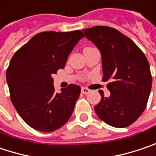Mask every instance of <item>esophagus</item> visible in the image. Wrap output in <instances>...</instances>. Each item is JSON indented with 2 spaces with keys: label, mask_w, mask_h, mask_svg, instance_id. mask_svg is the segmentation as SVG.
<instances>
[{
  "label": "esophagus",
  "mask_w": 156,
  "mask_h": 156,
  "mask_svg": "<svg viewBox=\"0 0 156 156\" xmlns=\"http://www.w3.org/2000/svg\"><path fill=\"white\" fill-rule=\"evenodd\" d=\"M81 92H82V94H87L90 93V90H89L88 88H87V87H82Z\"/></svg>",
  "instance_id": "1"
}]
</instances>
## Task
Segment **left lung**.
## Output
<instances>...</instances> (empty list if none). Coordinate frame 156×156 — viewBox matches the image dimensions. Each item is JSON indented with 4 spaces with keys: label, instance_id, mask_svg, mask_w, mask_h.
Wrapping results in <instances>:
<instances>
[{
    "label": "left lung",
    "instance_id": "1",
    "mask_svg": "<svg viewBox=\"0 0 156 156\" xmlns=\"http://www.w3.org/2000/svg\"><path fill=\"white\" fill-rule=\"evenodd\" d=\"M101 55L103 78L110 95L101 94L94 110L101 120L116 128L127 127L143 113L152 87L150 66L146 55L134 42L108 26L83 30Z\"/></svg>",
    "mask_w": 156,
    "mask_h": 156
}]
</instances>
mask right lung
I'll return each mask as SVG.
<instances>
[{"label": "right lung", "mask_w": 156, "mask_h": 156, "mask_svg": "<svg viewBox=\"0 0 156 156\" xmlns=\"http://www.w3.org/2000/svg\"><path fill=\"white\" fill-rule=\"evenodd\" d=\"M79 30L36 34L15 53L6 72L10 99L16 110L32 128L54 132L69 119L81 88L70 84L55 92L52 76L63 69L80 39Z\"/></svg>", "instance_id": "right-lung-1"}]
</instances>
